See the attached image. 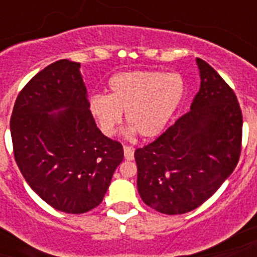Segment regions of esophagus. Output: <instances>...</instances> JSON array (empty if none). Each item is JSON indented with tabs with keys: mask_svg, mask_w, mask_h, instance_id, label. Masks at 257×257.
I'll use <instances>...</instances> for the list:
<instances>
[{
	"mask_svg": "<svg viewBox=\"0 0 257 257\" xmlns=\"http://www.w3.org/2000/svg\"><path fill=\"white\" fill-rule=\"evenodd\" d=\"M124 156H125V160H129V161L135 159V151H133L132 147L124 145Z\"/></svg>",
	"mask_w": 257,
	"mask_h": 257,
	"instance_id": "1",
	"label": "esophagus"
}]
</instances>
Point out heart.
Segmentation results:
<instances>
[{"label":"heart","mask_w":257,"mask_h":257,"mask_svg":"<svg viewBox=\"0 0 257 257\" xmlns=\"http://www.w3.org/2000/svg\"><path fill=\"white\" fill-rule=\"evenodd\" d=\"M185 84L177 73L157 70L121 72L109 78L108 94H94L88 109L105 136L116 133L122 113L132 132L153 139L164 132L183 102Z\"/></svg>","instance_id":"obj_1"}]
</instances>
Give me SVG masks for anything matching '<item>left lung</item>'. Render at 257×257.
I'll return each mask as SVG.
<instances>
[{
	"label": "left lung",
	"instance_id": "1",
	"mask_svg": "<svg viewBox=\"0 0 257 257\" xmlns=\"http://www.w3.org/2000/svg\"><path fill=\"white\" fill-rule=\"evenodd\" d=\"M196 61L201 84L191 110L135 152L141 199L165 215L187 213L207 201L241 153L243 113L237 97L209 64Z\"/></svg>",
	"mask_w": 257,
	"mask_h": 257
}]
</instances>
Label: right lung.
Here are the masks:
<instances>
[{
  "label": "right lung",
  "mask_w": 257,
  "mask_h": 257,
  "mask_svg": "<svg viewBox=\"0 0 257 257\" xmlns=\"http://www.w3.org/2000/svg\"><path fill=\"white\" fill-rule=\"evenodd\" d=\"M80 62L60 60L18 93L10 117L14 160L50 207L85 213L101 204L124 159L120 141L104 136L88 109ZM66 107L58 113L54 108Z\"/></svg>",
  "instance_id": "right-lung-1"
}]
</instances>
